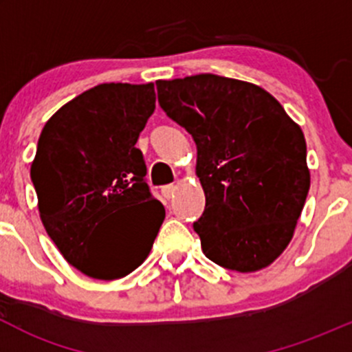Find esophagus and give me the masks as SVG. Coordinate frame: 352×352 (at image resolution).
<instances>
[{
  "instance_id": "obj_1",
  "label": "esophagus",
  "mask_w": 352,
  "mask_h": 352,
  "mask_svg": "<svg viewBox=\"0 0 352 352\" xmlns=\"http://www.w3.org/2000/svg\"><path fill=\"white\" fill-rule=\"evenodd\" d=\"M175 190H177V187L173 186V184H168V186H163L162 187V196L165 197V199H170V197H173Z\"/></svg>"
}]
</instances>
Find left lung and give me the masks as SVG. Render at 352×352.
Masks as SVG:
<instances>
[{
  "mask_svg": "<svg viewBox=\"0 0 352 352\" xmlns=\"http://www.w3.org/2000/svg\"><path fill=\"white\" fill-rule=\"evenodd\" d=\"M158 102L197 146L206 208L194 230L206 257L255 272L293 239L310 189L301 127L264 88L196 74L158 80Z\"/></svg>",
  "mask_w": 352,
  "mask_h": 352,
  "instance_id": "left-lung-1",
  "label": "left lung"
}]
</instances>
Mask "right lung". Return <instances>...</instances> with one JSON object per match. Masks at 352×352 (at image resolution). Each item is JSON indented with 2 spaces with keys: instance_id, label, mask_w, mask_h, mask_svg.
Here are the masks:
<instances>
[{
  "instance_id": "add662e5",
  "label": "right lung",
  "mask_w": 352,
  "mask_h": 352,
  "mask_svg": "<svg viewBox=\"0 0 352 352\" xmlns=\"http://www.w3.org/2000/svg\"><path fill=\"white\" fill-rule=\"evenodd\" d=\"M155 102L153 83L97 85L63 105L38 138L30 177L44 228L94 279L140 267L165 219L136 148Z\"/></svg>"
}]
</instances>
